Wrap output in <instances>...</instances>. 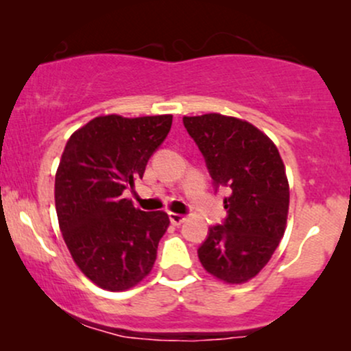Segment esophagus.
<instances>
[{"mask_svg":"<svg viewBox=\"0 0 351 351\" xmlns=\"http://www.w3.org/2000/svg\"><path fill=\"white\" fill-rule=\"evenodd\" d=\"M168 217H170L173 226H180V224H183L186 221V217L183 215H178V213H168Z\"/></svg>","mask_w":351,"mask_h":351,"instance_id":"1","label":"esophagus"}]
</instances>
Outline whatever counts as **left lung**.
Here are the masks:
<instances>
[{
  "label": "left lung",
  "instance_id": "1",
  "mask_svg": "<svg viewBox=\"0 0 351 351\" xmlns=\"http://www.w3.org/2000/svg\"><path fill=\"white\" fill-rule=\"evenodd\" d=\"M215 186H226L228 217L213 226L199 263L226 284L251 280L271 261L287 226L289 181L279 150L245 120L221 114L183 117Z\"/></svg>",
  "mask_w": 351,
  "mask_h": 351
}]
</instances>
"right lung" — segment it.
<instances>
[{"mask_svg": "<svg viewBox=\"0 0 351 351\" xmlns=\"http://www.w3.org/2000/svg\"><path fill=\"white\" fill-rule=\"evenodd\" d=\"M173 115H100L71 135L56 171L59 228L72 259L100 289L122 292L152 272L170 219L123 198L142 178Z\"/></svg>", "mask_w": 351, "mask_h": 351, "instance_id": "obj_1", "label": "right lung"}]
</instances>
